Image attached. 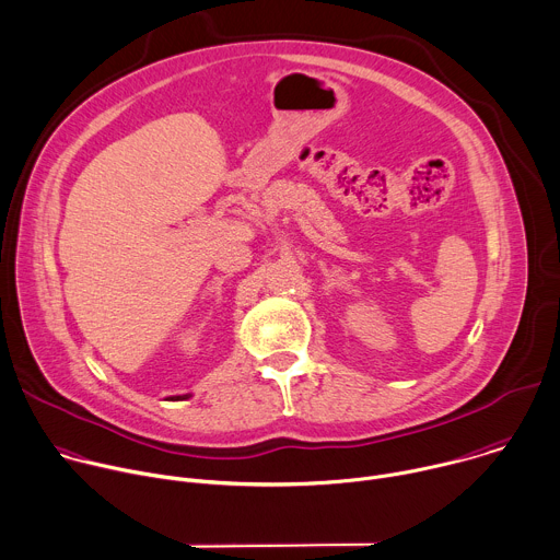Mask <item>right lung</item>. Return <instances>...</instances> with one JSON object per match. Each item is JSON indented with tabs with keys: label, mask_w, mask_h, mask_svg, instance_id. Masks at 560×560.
Segmentation results:
<instances>
[{
	"label": "right lung",
	"mask_w": 560,
	"mask_h": 560,
	"mask_svg": "<svg viewBox=\"0 0 560 560\" xmlns=\"http://www.w3.org/2000/svg\"><path fill=\"white\" fill-rule=\"evenodd\" d=\"M189 397H191V395L187 393V395H176V397H170V399H172V401H183V399H189Z\"/></svg>",
	"instance_id": "obj_1"
}]
</instances>
